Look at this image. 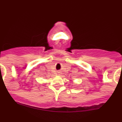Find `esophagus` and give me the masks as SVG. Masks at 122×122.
<instances>
[{
    "label": "esophagus",
    "instance_id": "obj_1",
    "mask_svg": "<svg viewBox=\"0 0 122 122\" xmlns=\"http://www.w3.org/2000/svg\"><path fill=\"white\" fill-rule=\"evenodd\" d=\"M59 75H60V74H61V73H60V72H59Z\"/></svg>",
    "mask_w": 122,
    "mask_h": 122
}]
</instances>
